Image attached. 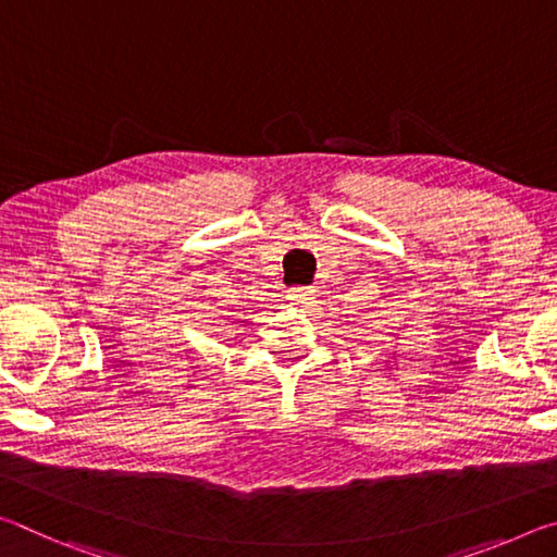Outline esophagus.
Instances as JSON below:
<instances>
[{
    "mask_svg": "<svg viewBox=\"0 0 557 557\" xmlns=\"http://www.w3.org/2000/svg\"><path fill=\"white\" fill-rule=\"evenodd\" d=\"M295 305L299 307H309L314 301V289L309 287H289V295H287Z\"/></svg>",
    "mask_w": 557,
    "mask_h": 557,
    "instance_id": "esophagus-1",
    "label": "esophagus"
}]
</instances>
